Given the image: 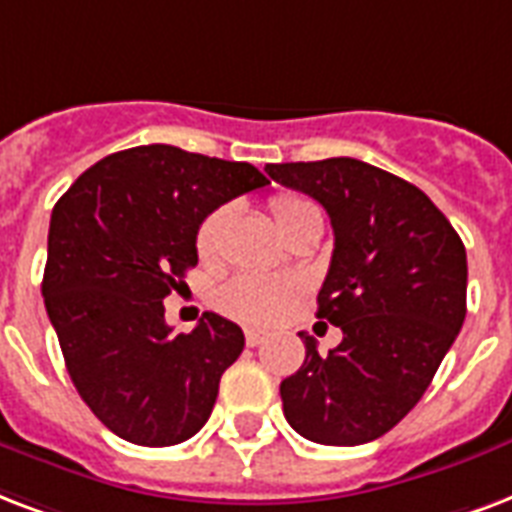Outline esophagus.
<instances>
[{"label":"esophagus","mask_w":512,"mask_h":512,"mask_svg":"<svg viewBox=\"0 0 512 512\" xmlns=\"http://www.w3.org/2000/svg\"><path fill=\"white\" fill-rule=\"evenodd\" d=\"M264 339H267V334L259 331V328H245V344H248V347H259Z\"/></svg>","instance_id":"obj_1"}]
</instances>
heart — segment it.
I'll return each instance as SVG.
<instances>
[{
    "label": "heart",
    "mask_w": 512,
    "mask_h": 512,
    "mask_svg": "<svg viewBox=\"0 0 512 512\" xmlns=\"http://www.w3.org/2000/svg\"><path fill=\"white\" fill-rule=\"evenodd\" d=\"M312 208H318V205H312L307 197H299V194H277V197H272V213H275L280 227H285L288 221H293L301 213L312 211ZM227 221L229 208H219L200 224V229H197V253H200L202 261H216ZM299 296L301 283H296V280L245 272V275L232 277L221 288L219 296H216V304L229 318L245 320V323H275L291 310Z\"/></svg>",
    "instance_id": "heart-1"
}]
</instances>
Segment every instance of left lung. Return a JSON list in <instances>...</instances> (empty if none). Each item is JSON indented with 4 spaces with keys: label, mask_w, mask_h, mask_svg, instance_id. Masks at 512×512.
<instances>
[{
    "label": "left lung",
    "mask_w": 512,
    "mask_h": 512,
    "mask_svg": "<svg viewBox=\"0 0 512 512\" xmlns=\"http://www.w3.org/2000/svg\"><path fill=\"white\" fill-rule=\"evenodd\" d=\"M272 181L326 208L334 256L318 318L342 328L283 379L288 425L323 446H360L398 425L433 382L467 312L465 245L422 189L352 157L280 162Z\"/></svg>",
    "instance_id": "8db88e82"
}]
</instances>
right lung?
<instances>
[{"mask_svg": "<svg viewBox=\"0 0 512 512\" xmlns=\"http://www.w3.org/2000/svg\"><path fill=\"white\" fill-rule=\"evenodd\" d=\"M267 184L248 162L149 144L95 162L55 202L47 315L79 398L122 441L176 446L211 417L243 331L205 312L173 334L162 299L197 264L202 219Z\"/></svg>", "mask_w": 512, "mask_h": 512, "instance_id": "1", "label": "right lung"}]
</instances>
